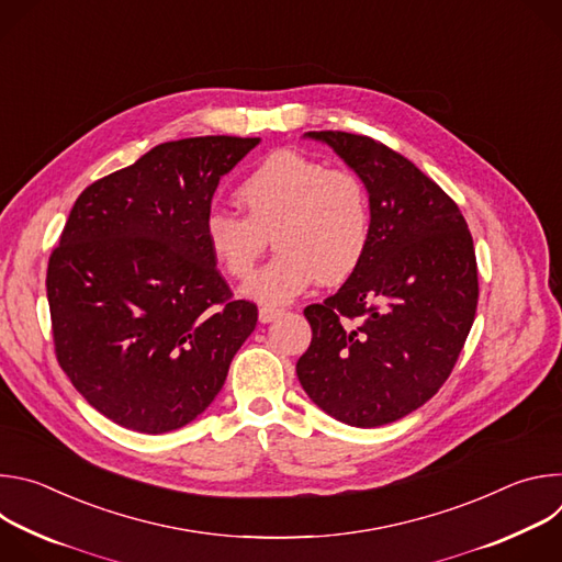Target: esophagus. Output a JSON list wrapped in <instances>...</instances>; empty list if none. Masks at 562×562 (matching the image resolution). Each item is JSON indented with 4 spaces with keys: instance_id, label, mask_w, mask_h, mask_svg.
<instances>
[{
    "instance_id": "esophagus-1",
    "label": "esophagus",
    "mask_w": 562,
    "mask_h": 562,
    "mask_svg": "<svg viewBox=\"0 0 562 562\" xmlns=\"http://www.w3.org/2000/svg\"><path fill=\"white\" fill-rule=\"evenodd\" d=\"M284 311L282 308H273V306H260V311H258V317H260V323L262 325H269V323H273L276 317H280Z\"/></svg>"
}]
</instances>
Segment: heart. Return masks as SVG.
<instances>
[{
  "mask_svg": "<svg viewBox=\"0 0 562 562\" xmlns=\"http://www.w3.org/2000/svg\"><path fill=\"white\" fill-rule=\"evenodd\" d=\"M245 215L211 209L204 243L231 278L245 280L269 245L278 254L243 286L265 306H280L317 278L336 284L364 260L371 245V200L358 176L327 169L295 150H276L235 189Z\"/></svg>",
  "mask_w": 562,
  "mask_h": 562,
  "instance_id": "b5f03b06",
  "label": "heart"
}]
</instances>
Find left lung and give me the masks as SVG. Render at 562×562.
I'll use <instances>...</instances> for the list:
<instances>
[{"label": "left lung", "instance_id": "left-lung-1", "mask_svg": "<svg viewBox=\"0 0 562 562\" xmlns=\"http://www.w3.org/2000/svg\"><path fill=\"white\" fill-rule=\"evenodd\" d=\"M362 180L371 245L336 295L304 315L295 371L313 403L351 427L423 407L449 378L477 304L473 239L456 202L407 157L342 131H311Z\"/></svg>", "mask_w": 562, "mask_h": 562}]
</instances>
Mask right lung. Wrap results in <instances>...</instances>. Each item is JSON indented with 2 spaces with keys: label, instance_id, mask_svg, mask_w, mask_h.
Masks as SVG:
<instances>
[{
  "label": "right lung",
  "instance_id": "obj_1",
  "mask_svg": "<svg viewBox=\"0 0 562 562\" xmlns=\"http://www.w3.org/2000/svg\"><path fill=\"white\" fill-rule=\"evenodd\" d=\"M260 137L165 142L87 187L50 254L59 367L102 416L139 434L193 423L220 393L258 306L233 300L204 243L220 178Z\"/></svg>",
  "mask_w": 562,
  "mask_h": 562
}]
</instances>
